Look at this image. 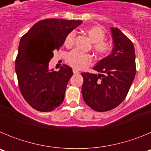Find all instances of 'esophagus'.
Instances as JSON below:
<instances>
[{
  "mask_svg": "<svg viewBox=\"0 0 151 151\" xmlns=\"http://www.w3.org/2000/svg\"><path fill=\"white\" fill-rule=\"evenodd\" d=\"M73 73H74V74H78V73H79V71L76 69H73Z\"/></svg>",
  "mask_w": 151,
  "mask_h": 151,
  "instance_id": "34e87169",
  "label": "esophagus"
}]
</instances>
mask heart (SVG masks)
Instances as JSON below:
<instances>
[{"label":"heart","mask_w":151,"mask_h":151,"mask_svg":"<svg viewBox=\"0 0 151 151\" xmlns=\"http://www.w3.org/2000/svg\"><path fill=\"white\" fill-rule=\"evenodd\" d=\"M84 32L86 34L92 43V49L94 52L100 57H104L108 55L113 49L111 41L105 40V32L104 29L100 26H93L84 29ZM76 32L74 31L70 32L66 35L64 45L66 47H71L74 44ZM66 62L76 69H82L91 63V57L89 54H84L77 50H73L67 54L66 57Z\"/></svg>","instance_id":"1"}]
</instances>
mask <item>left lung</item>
I'll return each mask as SVG.
<instances>
[{"mask_svg": "<svg viewBox=\"0 0 151 151\" xmlns=\"http://www.w3.org/2000/svg\"><path fill=\"white\" fill-rule=\"evenodd\" d=\"M112 53L93 69L100 74L82 73V94L85 104L97 112L113 110L124 101L135 76L132 42L118 28H111Z\"/></svg>", "mask_w": 151, "mask_h": 151, "instance_id": "obj_1", "label": "left lung"}]
</instances>
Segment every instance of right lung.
Wrapping results in <instances>:
<instances>
[{
  "mask_svg": "<svg viewBox=\"0 0 151 151\" xmlns=\"http://www.w3.org/2000/svg\"><path fill=\"white\" fill-rule=\"evenodd\" d=\"M82 23L74 19H44L21 38L15 62L19 87L24 99L36 110L52 111L63 101L73 69L63 64L58 72L50 71L49 62L66 35Z\"/></svg>",
  "mask_w": 151,
  "mask_h": 151,
  "instance_id": "1",
  "label": "right lung"
}]
</instances>
